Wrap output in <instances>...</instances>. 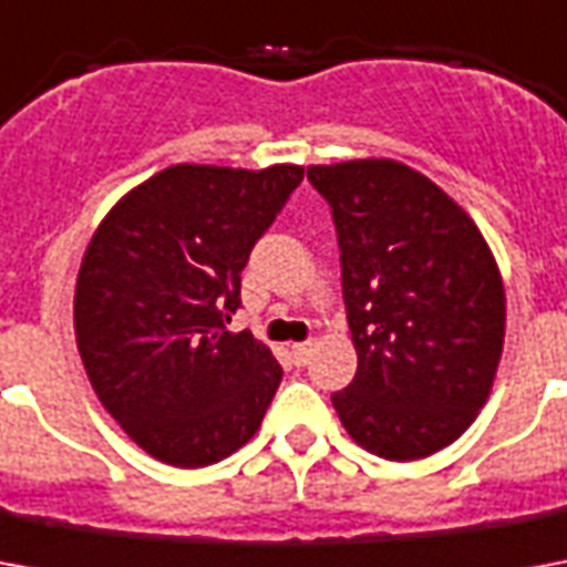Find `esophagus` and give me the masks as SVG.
<instances>
[{"label":"esophagus","instance_id":"obj_1","mask_svg":"<svg viewBox=\"0 0 567 567\" xmlns=\"http://www.w3.org/2000/svg\"><path fill=\"white\" fill-rule=\"evenodd\" d=\"M311 353H315V344H311V341H302V344H291V355H293V362H297V364L309 362Z\"/></svg>","mask_w":567,"mask_h":567}]
</instances>
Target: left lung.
Listing matches in <instances>:
<instances>
[{
  "label": "left lung",
  "mask_w": 567,
  "mask_h": 567,
  "mask_svg": "<svg viewBox=\"0 0 567 567\" xmlns=\"http://www.w3.org/2000/svg\"><path fill=\"white\" fill-rule=\"evenodd\" d=\"M341 247L347 323L359 368L332 394L350 439L414 462L476 421L506 336L501 267L471 214L394 158L311 164Z\"/></svg>",
  "instance_id": "1"
}]
</instances>
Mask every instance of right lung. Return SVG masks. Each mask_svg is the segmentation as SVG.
Returning a JSON list of instances; mask_svg holds the SVG:
<instances>
[{
  "label": "right lung",
  "mask_w": 567,
  "mask_h": 567,
  "mask_svg": "<svg viewBox=\"0 0 567 567\" xmlns=\"http://www.w3.org/2000/svg\"><path fill=\"white\" fill-rule=\"evenodd\" d=\"M300 182V164H173L120 196L84 249L73 297L84 373L164 465H214L261 426L282 368L226 323L249 249Z\"/></svg>",
  "instance_id": "right-lung-1"
}]
</instances>
